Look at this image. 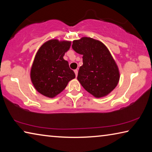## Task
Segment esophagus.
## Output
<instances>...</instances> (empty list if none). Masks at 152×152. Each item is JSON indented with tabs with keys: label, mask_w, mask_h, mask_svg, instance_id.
I'll list each match as a JSON object with an SVG mask.
<instances>
[{
	"label": "esophagus",
	"mask_w": 152,
	"mask_h": 152,
	"mask_svg": "<svg viewBox=\"0 0 152 152\" xmlns=\"http://www.w3.org/2000/svg\"><path fill=\"white\" fill-rule=\"evenodd\" d=\"M74 73H75V74H76V76H78V70H77V69H76V70H74Z\"/></svg>",
	"instance_id": "obj_1"
}]
</instances>
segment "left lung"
Instances as JSON below:
<instances>
[{
    "label": "left lung",
    "mask_w": 152,
    "mask_h": 152,
    "mask_svg": "<svg viewBox=\"0 0 152 152\" xmlns=\"http://www.w3.org/2000/svg\"><path fill=\"white\" fill-rule=\"evenodd\" d=\"M73 50L83 55L77 79L87 92L96 98L107 96L119 80V72L109 50L103 43L91 37L73 42Z\"/></svg>",
    "instance_id": "left-lung-1"
}]
</instances>
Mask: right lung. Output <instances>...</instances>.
<instances>
[{"label":"right lung","instance_id":"right-lung-1","mask_svg":"<svg viewBox=\"0 0 152 152\" xmlns=\"http://www.w3.org/2000/svg\"><path fill=\"white\" fill-rule=\"evenodd\" d=\"M71 43L51 39L42 45L31 70V79L35 88L44 96L53 98L63 91L75 74L64 60Z\"/></svg>","mask_w":152,"mask_h":152}]
</instances>
